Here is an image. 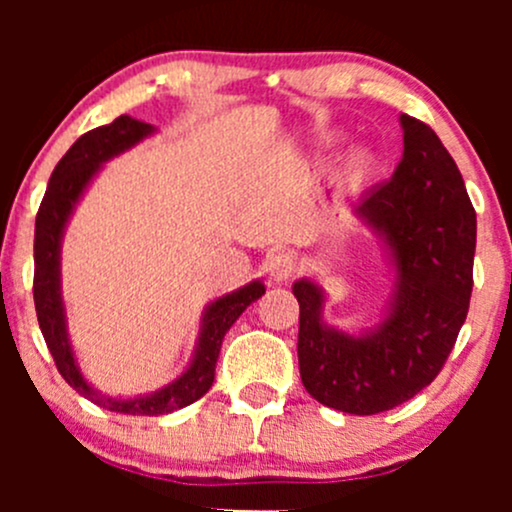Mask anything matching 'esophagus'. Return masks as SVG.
<instances>
[{
	"instance_id": "1",
	"label": "esophagus",
	"mask_w": 512,
	"mask_h": 512,
	"mask_svg": "<svg viewBox=\"0 0 512 512\" xmlns=\"http://www.w3.org/2000/svg\"><path fill=\"white\" fill-rule=\"evenodd\" d=\"M293 272H296V260H293L291 252H274V255L267 257V274L276 284L289 281Z\"/></svg>"
}]
</instances>
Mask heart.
Listing matches in <instances>:
<instances>
[{
	"label": "heart",
	"mask_w": 512,
	"mask_h": 512,
	"mask_svg": "<svg viewBox=\"0 0 512 512\" xmlns=\"http://www.w3.org/2000/svg\"><path fill=\"white\" fill-rule=\"evenodd\" d=\"M373 168H375L373 156L366 154V151H356V154L349 158V173L358 180L368 178V175L373 173Z\"/></svg>",
	"instance_id": "b5f03b06"
}]
</instances>
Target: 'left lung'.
I'll return each instance as SVG.
<instances>
[{
	"label": "left lung",
	"instance_id": "1",
	"mask_svg": "<svg viewBox=\"0 0 512 512\" xmlns=\"http://www.w3.org/2000/svg\"><path fill=\"white\" fill-rule=\"evenodd\" d=\"M399 125L402 161L354 207L395 269L383 320L361 334L342 332L322 320V286L293 284L305 390L325 407L358 416L397 407L433 383L467 320L474 284L477 214L457 163L421 120L402 115Z\"/></svg>",
	"mask_w": 512,
	"mask_h": 512
}]
</instances>
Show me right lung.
Wrapping results in <instances>:
<instances>
[{"label": "right lung", "instance_id": "right-lung-1", "mask_svg": "<svg viewBox=\"0 0 512 512\" xmlns=\"http://www.w3.org/2000/svg\"><path fill=\"white\" fill-rule=\"evenodd\" d=\"M156 129L154 125L142 120H134L129 115H120L110 125L96 127L86 132L72 144V149L62 156L52 170V178L45 190L43 202H40L38 216H35V274H33V301L35 313H38V325L43 332L45 344H48L55 366L60 375L74 387L79 395L91 399L98 407L117 411V414L132 416H161L178 411L187 404L197 402L209 392L214 383L216 358H219L221 342L226 332L231 330L233 322L243 315V310L264 293V284L260 279L240 286L238 291L226 293V296L211 301L204 308L202 330L192 354L190 366L173 383L151 392V395L137 397H110L98 392L81 373L79 361H76L72 342L67 332V313H64L62 301V276H60V250L64 228L72 219L76 204L91 180L96 178L98 170L105 161L120 156L122 151L132 149L142 139L151 137Z\"/></svg>", "mask_w": 512, "mask_h": 512}]
</instances>
